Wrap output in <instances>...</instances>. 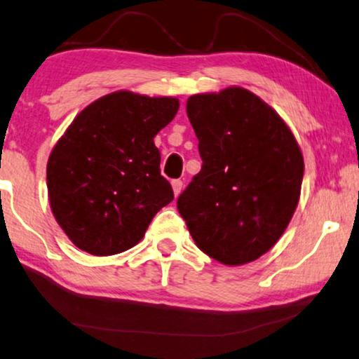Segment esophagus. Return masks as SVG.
Here are the masks:
<instances>
[{
  "label": "esophagus",
  "instance_id": "esophagus-1",
  "mask_svg": "<svg viewBox=\"0 0 359 359\" xmlns=\"http://www.w3.org/2000/svg\"><path fill=\"white\" fill-rule=\"evenodd\" d=\"M182 187H184V182H182V180H179V179L172 180V189H174L175 197H177V195H179L180 192H182Z\"/></svg>",
  "mask_w": 359,
  "mask_h": 359
}]
</instances>
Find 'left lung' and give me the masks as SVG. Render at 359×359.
Returning <instances> with one entry per match:
<instances>
[{
	"label": "left lung",
	"instance_id": "left-lung-1",
	"mask_svg": "<svg viewBox=\"0 0 359 359\" xmlns=\"http://www.w3.org/2000/svg\"><path fill=\"white\" fill-rule=\"evenodd\" d=\"M202 169L177 198L194 242L224 265H243L283 235L300 198L303 156L269 104L242 88L189 97Z\"/></svg>",
	"mask_w": 359,
	"mask_h": 359
}]
</instances>
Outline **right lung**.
<instances>
[{"label":"right lung","instance_id":"right-lung-1","mask_svg":"<svg viewBox=\"0 0 359 359\" xmlns=\"http://www.w3.org/2000/svg\"><path fill=\"white\" fill-rule=\"evenodd\" d=\"M177 111L175 97L119 90L90 104L67 127L46 174L51 210L76 247L97 257L129 250L174 201L154 137Z\"/></svg>","mask_w":359,"mask_h":359}]
</instances>
